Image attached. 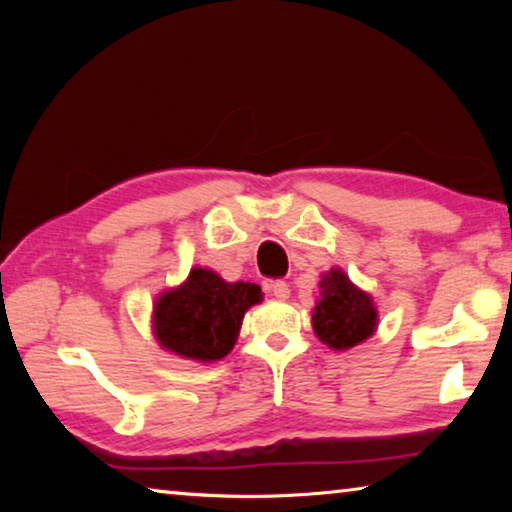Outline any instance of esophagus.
<instances>
[{"instance_id": "1", "label": "esophagus", "mask_w": 512, "mask_h": 512, "mask_svg": "<svg viewBox=\"0 0 512 512\" xmlns=\"http://www.w3.org/2000/svg\"><path fill=\"white\" fill-rule=\"evenodd\" d=\"M268 291H271V296H275L277 300H287L289 293H291V291H289V284L282 282V280L268 284Z\"/></svg>"}]
</instances>
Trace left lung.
<instances>
[{
	"instance_id": "left-lung-1",
	"label": "left lung",
	"mask_w": 512,
	"mask_h": 512,
	"mask_svg": "<svg viewBox=\"0 0 512 512\" xmlns=\"http://www.w3.org/2000/svg\"><path fill=\"white\" fill-rule=\"evenodd\" d=\"M311 325L320 343L343 352L368 341L377 332L379 314L370 293L359 289L341 268H329L320 275Z\"/></svg>"
}]
</instances>
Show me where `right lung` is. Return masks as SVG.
<instances>
[{"mask_svg":"<svg viewBox=\"0 0 512 512\" xmlns=\"http://www.w3.org/2000/svg\"><path fill=\"white\" fill-rule=\"evenodd\" d=\"M262 300L259 284L225 282L212 268L194 266L183 284L155 298L151 332L162 350L178 357L221 361L235 348L246 311Z\"/></svg>","mask_w":512,"mask_h":512,"instance_id":"obj_1","label":"right lung"}]
</instances>
